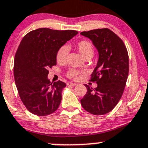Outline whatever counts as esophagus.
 <instances>
[{
    "label": "esophagus",
    "instance_id": "1",
    "mask_svg": "<svg viewBox=\"0 0 148 148\" xmlns=\"http://www.w3.org/2000/svg\"><path fill=\"white\" fill-rule=\"evenodd\" d=\"M66 85H67V86H76V84H74V83H71V82H68L67 84H66Z\"/></svg>",
    "mask_w": 148,
    "mask_h": 148
}]
</instances>
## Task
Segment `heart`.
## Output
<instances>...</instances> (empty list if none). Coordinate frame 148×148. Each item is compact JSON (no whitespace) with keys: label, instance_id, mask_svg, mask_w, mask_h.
I'll return each instance as SVG.
<instances>
[{"label":"heart","instance_id":"b5f03b06","mask_svg":"<svg viewBox=\"0 0 148 148\" xmlns=\"http://www.w3.org/2000/svg\"><path fill=\"white\" fill-rule=\"evenodd\" d=\"M76 48L80 52V54L85 59H91L94 54V47L92 43L86 40H82L77 42L75 44ZM68 54V48L66 46H62L57 50L56 53V60L57 63L64 64L66 60ZM80 72L75 69H70L66 72V77L69 79H75L79 75Z\"/></svg>","mask_w":148,"mask_h":148}]
</instances>
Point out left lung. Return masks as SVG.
Returning <instances> with one entry per match:
<instances>
[{"label": "left lung", "mask_w": 148, "mask_h": 148, "mask_svg": "<svg viewBox=\"0 0 148 148\" xmlns=\"http://www.w3.org/2000/svg\"><path fill=\"white\" fill-rule=\"evenodd\" d=\"M92 40L99 54V61L88 85L86 94L81 99L82 107L94 115H104L116 107L125 89L129 71V57L126 47L116 34L108 28L91 29L81 32Z\"/></svg>", "instance_id": "obj_1"}]
</instances>
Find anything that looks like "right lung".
Here are the masks:
<instances>
[{
	"instance_id": "add662e5",
	"label": "right lung",
	"mask_w": 148,
	"mask_h": 148,
	"mask_svg": "<svg viewBox=\"0 0 148 148\" xmlns=\"http://www.w3.org/2000/svg\"><path fill=\"white\" fill-rule=\"evenodd\" d=\"M77 33L76 30L39 28L22 40L14 59V78L22 102L32 114L48 116L60 106L66 84L61 81L51 83L48 69L57 64L59 48Z\"/></svg>"
}]
</instances>
